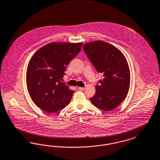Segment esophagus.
<instances>
[{
	"mask_svg": "<svg viewBox=\"0 0 160 160\" xmlns=\"http://www.w3.org/2000/svg\"><path fill=\"white\" fill-rule=\"evenodd\" d=\"M78 89L79 90H80V91H83L85 89V88H78Z\"/></svg>",
	"mask_w": 160,
	"mask_h": 160,
	"instance_id": "obj_1",
	"label": "esophagus"
}]
</instances>
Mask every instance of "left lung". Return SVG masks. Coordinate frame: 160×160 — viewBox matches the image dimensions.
<instances>
[{"label": "left lung", "mask_w": 160, "mask_h": 160, "mask_svg": "<svg viewBox=\"0 0 160 160\" xmlns=\"http://www.w3.org/2000/svg\"><path fill=\"white\" fill-rule=\"evenodd\" d=\"M83 51L103 76L96 85V93L90 101L105 111L115 109L125 99L130 88V72L126 57L114 46L100 40L84 44Z\"/></svg>", "instance_id": "obj_1"}]
</instances>
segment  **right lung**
I'll use <instances>...</instances> for the list:
<instances>
[{
	"label": "right lung",
	"mask_w": 160,
	"mask_h": 160,
	"mask_svg": "<svg viewBox=\"0 0 160 160\" xmlns=\"http://www.w3.org/2000/svg\"><path fill=\"white\" fill-rule=\"evenodd\" d=\"M82 45L53 42L33 55L28 65L26 83L30 96L38 108L53 113L70 103L74 91L61 81L66 67L80 52Z\"/></svg>",
	"instance_id": "obj_1"
}]
</instances>
